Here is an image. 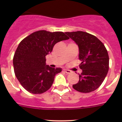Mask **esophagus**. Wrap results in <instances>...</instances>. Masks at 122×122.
Instances as JSON below:
<instances>
[{"mask_svg":"<svg viewBox=\"0 0 122 122\" xmlns=\"http://www.w3.org/2000/svg\"><path fill=\"white\" fill-rule=\"evenodd\" d=\"M63 72L67 73V74H70V73H71V71L70 70H66V69H63Z\"/></svg>","mask_w":122,"mask_h":122,"instance_id":"esophagus-1","label":"esophagus"}]
</instances>
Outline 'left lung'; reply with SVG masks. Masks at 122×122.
Here are the masks:
<instances>
[{
	"label": "left lung",
	"instance_id": "obj_1",
	"mask_svg": "<svg viewBox=\"0 0 122 122\" xmlns=\"http://www.w3.org/2000/svg\"><path fill=\"white\" fill-rule=\"evenodd\" d=\"M79 48V59L81 61L79 80L73 89L82 93L97 89L109 70V56L103 43L93 35L82 31L65 33Z\"/></svg>",
	"mask_w": 122,
	"mask_h": 122
}]
</instances>
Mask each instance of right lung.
<instances>
[{
  "label": "right lung",
  "instance_id": "right-lung-1",
  "mask_svg": "<svg viewBox=\"0 0 122 122\" xmlns=\"http://www.w3.org/2000/svg\"><path fill=\"white\" fill-rule=\"evenodd\" d=\"M69 38L62 32L39 30L25 38L14 55L15 75L22 87L33 94L43 93L50 89L61 68H52L46 63V56L60 41Z\"/></svg>",
  "mask_w": 122,
  "mask_h": 122
}]
</instances>
